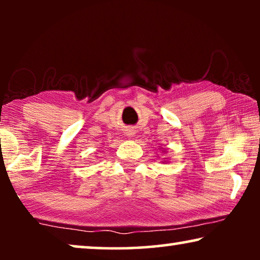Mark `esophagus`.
<instances>
[{"mask_svg":"<svg viewBox=\"0 0 260 260\" xmlns=\"http://www.w3.org/2000/svg\"><path fill=\"white\" fill-rule=\"evenodd\" d=\"M125 134H126L127 137H133L134 135H135V130L133 129V127H129V129H126Z\"/></svg>","mask_w":260,"mask_h":260,"instance_id":"esophagus-1","label":"esophagus"}]
</instances>
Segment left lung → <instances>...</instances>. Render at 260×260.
<instances>
[{"label": "left lung", "mask_w": 260, "mask_h": 260, "mask_svg": "<svg viewBox=\"0 0 260 260\" xmlns=\"http://www.w3.org/2000/svg\"><path fill=\"white\" fill-rule=\"evenodd\" d=\"M166 154H167V149L166 148H158V151L157 154L156 155H159V156H165V157L162 158V162L166 163V162H169V157H166ZM159 156H157V157H159Z\"/></svg>", "instance_id": "1"}]
</instances>
